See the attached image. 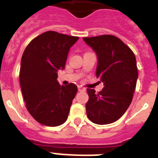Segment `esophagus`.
<instances>
[{
    "label": "esophagus",
    "instance_id": "34e87169",
    "mask_svg": "<svg viewBox=\"0 0 158 158\" xmlns=\"http://www.w3.org/2000/svg\"><path fill=\"white\" fill-rule=\"evenodd\" d=\"M78 89H79V91H83V92H84L85 91V90H86V89H85V88H84V87H82V86H79L78 87Z\"/></svg>",
    "mask_w": 158,
    "mask_h": 158
}]
</instances>
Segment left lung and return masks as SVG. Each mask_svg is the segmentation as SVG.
I'll return each mask as SVG.
<instances>
[{"label":"left lung","mask_w":158,"mask_h":158,"mask_svg":"<svg viewBox=\"0 0 158 158\" xmlns=\"http://www.w3.org/2000/svg\"><path fill=\"white\" fill-rule=\"evenodd\" d=\"M98 56L96 76L104 84L98 94L87 89V115L92 122L107 125L120 119L130 106L138 79L136 58L128 46L113 35L84 38Z\"/></svg>","instance_id":"obj_1"}]
</instances>
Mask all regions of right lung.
<instances>
[{
  "mask_svg": "<svg viewBox=\"0 0 158 158\" xmlns=\"http://www.w3.org/2000/svg\"><path fill=\"white\" fill-rule=\"evenodd\" d=\"M78 37L48 31L31 41L21 59L19 82L26 107L38 122L58 126L66 121L78 89L63 86L57 71L64 69L67 56Z\"/></svg>",
  "mask_w": 158,
  "mask_h": 158,
  "instance_id": "right-lung-1",
  "label": "right lung"
}]
</instances>
